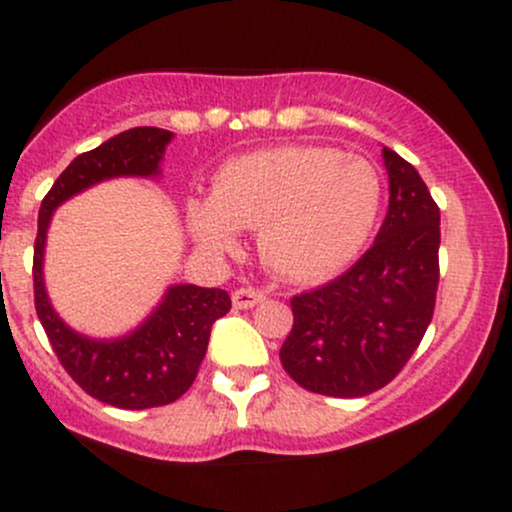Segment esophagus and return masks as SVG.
Masks as SVG:
<instances>
[{
  "label": "esophagus",
  "instance_id": "esophagus-1",
  "mask_svg": "<svg viewBox=\"0 0 512 512\" xmlns=\"http://www.w3.org/2000/svg\"><path fill=\"white\" fill-rule=\"evenodd\" d=\"M262 298H264L262 291L252 289V286H240V289L233 291L231 301L238 310H250V308H255L257 303H262Z\"/></svg>",
  "mask_w": 512,
  "mask_h": 512
}]
</instances>
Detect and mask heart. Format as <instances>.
<instances>
[{"label":"heart","instance_id":"1","mask_svg":"<svg viewBox=\"0 0 512 512\" xmlns=\"http://www.w3.org/2000/svg\"><path fill=\"white\" fill-rule=\"evenodd\" d=\"M378 170L363 156L327 146H276L231 158L209 197H192L185 219L199 248L231 252L238 228H257V250L272 272L320 281L363 248L380 211Z\"/></svg>","mask_w":512,"mask_h":512}]
</instances>
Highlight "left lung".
Instances as JSON below:
<instances>
[{
  "instance_id": "obj_1",
  "label": "left lung",
  "mask_w": 512,
  "mask_h": 512,
  "mask_svg": "<svg viewBox=\"0 0 512 512\" xmlns=\"http://www.w3.org/2000/svg\"><path fill=\"white\" fill-rule=\"evenodd\" d=\"M390 207L354 267L291 298L281 344L286 373L327 397H366L407 366L431 325L438 291L440 209L416 168L383 149Z\"/></svg>"
}]
</instances>
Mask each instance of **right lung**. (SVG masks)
I'll return each mask as SVG.
<instances>
[{"instance_id": "right-lung-1", "label": "right lung", "mask_w": 512, "mask_h": 512, "mask_svg": "<svg viewBox=\"0 0 512 512\" xmlns=\"http://www.w3.org/2000/svg\"><path fill=\"white\" fill-rule=\"evenodd\" d=\"M173 132L134 127L76 156L40 204L33 250L35 313L62 368L86 395L117 409H151L175 402L195 383L207 354L211 325L231 310L223 289L195 284L170 286L163 301L134 332L120 339H91L74 332L50 305L43 281L45 238L52 211L86 187L120 175H158Z\"/></svg>"}]
</instances>
